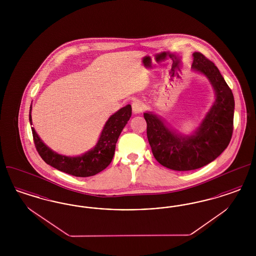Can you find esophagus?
I'll use <instances>...</instances> for the list:
<instances>
[{"label": "esophagus", "mask_w": 256, "mask_h": 256, "mask_svg": "<svg viewBox=\"0 0 256 256\" xmlns=\"http://www.w3.org/2000/svg\"><path fill=\"white\" fill-rule=\"evenodd\" d=\"M132 106V112H134V114H140L144 110V104L141 102H139V100L134 102Z\"/></svg>", "instance_id": "obj_1"}]
</instances>
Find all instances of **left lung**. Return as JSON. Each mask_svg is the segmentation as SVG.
<instances>
[{
    "mask_svg": "<svg viewBox=\"0 0 256 256\" xmlns=\"http://www.w3.org/2000/svg\"><path fill=\"white\" fill-rule=\"evenodd\" d=\"M192 70L202 74L212 86L215 100L200 124L190 134H182L152 111H146V136L154 158L174 170L202 168L217 158L232 139L234 98L215 64L194 52Z\"/></svg>",
    "mask_w": 256,
    "mask_h": 256,
    "instance_id": "left-lung-1",
    "label": "left lung"
}]
</instances>
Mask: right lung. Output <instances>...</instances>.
I'll use <instances>...</instances> for the list:
<instances>
[{
    "instance_id": "add662e5",
    "label": "right lung",
    "mask_w": 256,
    "mask_h": 256,
    "mask_svg": "<svg viewBox=\"0 0 256 256\" xmlns=\"http://www.w3.org/2000/svg\"><path fill=\"white\" fill-rule=\"evenodd\" d=\"M32 110H30V124H32ZM132 117V106L128 104L116 111L106 122L98 136L96 145L80 156H68L58 154L47 146L32 128L37 152L42 159L58 170L80 178L92 176L104 170L112 161L116 143L124 128Z\"/></svg>"
}]
</instances>
